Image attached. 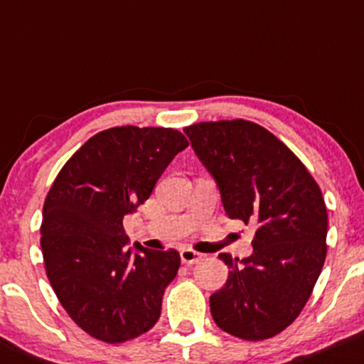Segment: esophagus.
Returning <instances> with one entry per match:
<instances>
[{
    "mask_svg": "<svg viewBox=\"0 0 364 364\" xmlns=\"http://www.w3.org/2000/svg\"><path fill=\"white\" fill-rule=\"evenodd\" d=\"M181 259L183 264H194V263H199V261L203 259V255H199V252L193 251V249H182L181 251Z\"/></svg>",
    "mask_w": 364,
    "mask_h": 364,
    "instance_id": "esophagus-1",
    "label": "esophagus"
}]
</instances>
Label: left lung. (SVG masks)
Returning a JSON list of instances; mask_svg holds the SVG:
<instances>
[{
	"label": "left lung",
	"instance_id": "obj_1",
	"mask_svg": "<svg viewBox=\"0 0 364 364\" xmlns=\"http://www.w3.org/2000/svg\"><path fill=\"white\" fill-rule=\"evenodd\" d=\"M183 132L218 183L227 215L256 225L249 258L218 255L230 272L210 297L215 323L244 341L275 337L303 311L323 268L328 215L320 186L255 122H199Z\"/></svg>",
	"mask_w": 364,
	"mask_h": 364
}]
</instances>
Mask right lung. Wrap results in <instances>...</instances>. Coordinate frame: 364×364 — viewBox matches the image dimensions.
<instances>
[{"instance_id":"obj_1","label":"right lung","mask_w":364,"mask_h":364,"mask_svg":"<svg viewBox=\"0 0 364 364\" xmlns=\"http://www.w3.org/2000/svg\"><path fill=\"white\" fill-rule=\"evenodd\" d=\"M187 146L175 129H106L72 154L46 196L41 249L48 280L68 316L97 341H130L160 318L181 255L139 244L141 252L130 255L124 216L149 198Z\"/></svg>"}]
</instances>
